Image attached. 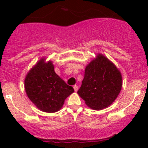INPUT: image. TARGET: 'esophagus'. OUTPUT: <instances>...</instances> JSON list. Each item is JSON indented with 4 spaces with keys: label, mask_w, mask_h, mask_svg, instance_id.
I'll return each mask as SVG.
<instances>
[{
    "label": "esophagus",
    "mask_w": 148,
    "mask_h": 148,
    "mask_svg": "<svg viewBox=\"0 0 148 148\" xmlns=\"http://www.w3.org/2000/svg\"><path fill=\"white\" fill-rule=\"evenodd\" d=\"M73 88H74V90H75V92H77V91H78V86H77V85H74Z\"/></svg>",
    "instance_id": "1"
}]
</instances>
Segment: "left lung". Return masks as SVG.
Instances as JSON below:
<instances>
[{
  "label": "left lung",
  "instance_id": "obj_1",
  "mask_svg": "<svg viewBox=\"0 0 148 148\" xmlns=\"http://www.w3.org/2000/svg\"><path fill=\"white\" fill-rule=\"evenodd\" d=\"M122 87L119 69L101 54L86 66L84 77L78 93L89 108L102 110L114 102Z\"/></svg>",
  "mask_w": 148,
  "mask_h": 148
}]
</instances>
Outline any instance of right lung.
I'll list each match as a JSON object with an SVG mask.
<instances>
[{"label":"right lung","mask_w":148,"mask_h":148,"mask_svg":"<svg viewBox=\"0 0 148 148\" xmlns=\"http://www.w3.org/2000/svg\"><path fill=\"white\" fill-rule=\"evenodd\" d=\"M24 87L29 99L39 110L55 113L63 107L65 99L74 92L54 70L53 62L41 58L27 73Z\"/></svg>","instance_id":"1"}]
</instances>
